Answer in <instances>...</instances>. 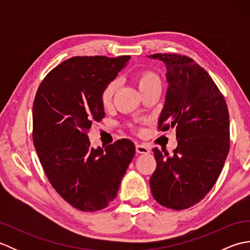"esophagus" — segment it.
Instances as JSON below:
<instances>
[{
	"label": "esophagus",
	"mask_w": 250,
	"mask_h": 250,
	"mask_svg": "<svg viewBox=\"0 0 250 250\" xmlns=\"http://www.w3.org/2000/svg\"><path fill=\"white\" fill-rule=\"evenodd\" d=\"M136 152L137 153H144V155H147V153H149V149L144 145H136L135 147Z\"/></svg>",
	"instance_id": "1"
}]
</instances>
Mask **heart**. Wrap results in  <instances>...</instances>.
<instances>
[{
    "label": "heart",
    "instance_id": "b5f03b06",
    "mask_svg": "<svg viewBox=\"0 0 250 250\" xmlns=\"http://www.w3.org/2000/svg\"><path fill=\"white\" fill-rule=\"evenodd\" d=\"M135 82L141 91H143V90H145L153 83H160V79H159L155 72H152L150 70H142L136 73ZM118 86L119 82L115 79V81L109 82L103 88L102 92H101V103H102L104 107H108L111 102H113L114 94L117 91V89H118Z\"/></svg>",
    "mask_w": 250,
    "mask_h": 250
}]
</instances>
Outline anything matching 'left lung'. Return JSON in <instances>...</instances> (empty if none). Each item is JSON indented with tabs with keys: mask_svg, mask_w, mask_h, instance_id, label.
Wrapping results in <instances>:
<instances>
[{
	"mask_svg": "<svg viewBox=\"0 0 250 250\" xmlns=\"http://www.w3.org/2000/svg\"><path fill=\"white\" fill-rule=\"evenodd\" d=\"M148 57L163 61L167 70L158 130L175 128L178 143L167 158L152 149L157 167L150 189L159 204L182 210L203 200L219 177L230 148L229 111L218 87L193 59L179 54Z\"/></svg>",
	"mask_w": 250,
	"mask_h": 250,
	"instance_id": "obj_1",
	"label": "left lung"
}]
</instances>
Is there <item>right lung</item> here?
<instances>
[{
  "label": "right lung",
  "instance_id": "1",
  "mask_svg": "<svg viewBox=\"0 0 250 250\" xmlns=\"http://www.w3.org/2000/svg\"><path fill=\"white\" fill-rule=\"evenodd\" d=\"M130 58H70L36 91L32 136L37 156L54 189L79 210L106 208L135 155L128 139L94 149L88 137L92 122L105 116L101 92Z\"/></svg>",
  "mask_w": 250,
  "mask_h": 250
}]
</instances>
